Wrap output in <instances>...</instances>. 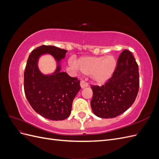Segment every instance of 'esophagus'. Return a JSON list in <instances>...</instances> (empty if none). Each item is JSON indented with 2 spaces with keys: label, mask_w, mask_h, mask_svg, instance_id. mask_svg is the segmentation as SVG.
<instances>
[{
  "label": "esophagus",
  "mask_w": 159,
  "mask_h": 159,
  "mask_svg": "<svg viewBox=\"0 0 159 159\" xmlns=\"http://www.w3.org/2000/svg\"><path fill=\"white\" fill-rule=\"evenodd\" d=\"M80 86H81V88L83 89V88H84L85 87H88V84L86 83L85 81H81V82H80Z\"/></svg>",
  "instance_id": "34e87169"
}]
</instances>
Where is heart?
<instances>
[{
	"instance_id": "1",
	"label": "heart",
	"mask_w": 159,
	"mask_h": 159,
	"mask_svg": "<svg viewBox=\"0 0 159 159\" xmlns=\"http://www.w3.org/2000/svg\"><path fill=\"white\" fill-rule=\"evenodd\" d=\"M73 65L85 75H89L93 82L102 84L113 75L117 68L114 56H84L77 60Z\"/></svg>"
}]
</instances>
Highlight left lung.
<instances>
[{
	"label": "left lung",
	"instance_id": "1",
	"mask_svg": "<svg viewBox=\"0 0 159 159\" xmlns=\"http://www.w3.org/2000/svg\"><path fill=\"white\" fill-rule=\"evenodd\" d=\"M91 88V107L96 116L113 118L125 111L134 103L139 88V67L132 53L123 50L111 78L101 87Z\"/></svg>",
	"mask_w": 159,
	"mask_h": 159
}]
</instances>
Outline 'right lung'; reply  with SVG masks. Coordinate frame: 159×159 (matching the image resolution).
I'll return each mask as SVG.
<instances>
[{"label": "right lung", "mask_w": 159, "mask_h": 159, "mask_svg": "<svg viewBox=\"0 0 159 159\" xmlns=\"http://www.w3.org/2000/svg\"><path fill=\"white\" fill-rule=\"evenodd\" d=\"M67 52L54 46L36 48L28 57L24 74V88L28 102L36 113L54 121L70 116L72 102L81 89L80 80L60 71V61ZM45 53L52 55L57 61L56 71L50 75L41 73L37 67L38 59Z\"/></svg>", "instance_id": "right-lung-1"}]
</instances>
